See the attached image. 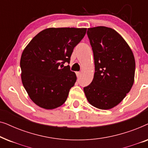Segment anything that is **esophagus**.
I'll list each match as a JSON object with an SVG mask.
<instances>
[{
    "instance_id": "34e87169",
    "label": "esophagus",
    "mask_w": 148,
    "mask_h": 148,
    "mask_svg": "<svg viewBox=\"0 0 148 148\" xmlns=\"http://www.w3.org/2000/svg\"><path fill=\"white\" fill-rule=\"evenodd\" d=\"M80 74H81L80 72H76V75H77V77L79 76Z\"/></svg>"
}]
</instances>
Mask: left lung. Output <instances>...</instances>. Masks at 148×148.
<instances>
[{"mask_svg": "<svg viewBox=\"0 0 148 148\" xmlns=\"http://www.w3.org/2000/svg\"><path fill=\"white\" fill-rule=\"evenodd\" d=\"M87 34L94 53L95 73L84 90L90 104L108 110L118 105L132 88L135 58L128 44L112 28H88Z\"/></svg>", "mask_w": 148, "mask_h": 148, "instance_id": "1", "label": "left lung"}]
</instances>
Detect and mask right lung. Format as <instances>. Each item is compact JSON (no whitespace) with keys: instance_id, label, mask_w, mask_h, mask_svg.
<instances>
[{"instance_id":"add662e5","label":"right lung","mask_w":148,"mask_h":148,"mask_svg":"<svg viewBox=\"0 0 148 148\" xmlns=\"http://www.w3.org/2000/svg\"><path fill=\"white\" fill-rule=\"evenodd\" d=\"M87 28L50 27L42 30L22 52L21 81L29 98L38 106L54 109L64 104L77 77L69 64L74 48Z\"/></svg>"}]
</instances>
